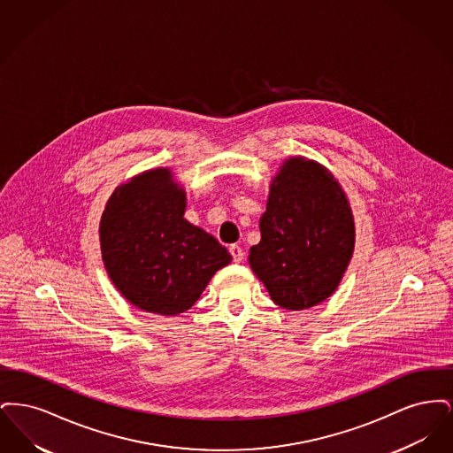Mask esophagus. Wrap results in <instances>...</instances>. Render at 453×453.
Here are the masks:
<instances>
[{"mask_svg":"<svg viewBox=\"0 0 453 453\" xmlns=\"http://www.w3.org/2000/svg\"><path fill=\"white\" fill-rule=\"evenodd\" d=\"M229 251H231V255H233V259H234L236 263H241V261H242V258H244V253H242L241 246H237V244H233V246L229 248Z\"/></svg>","mask_w":453,"mask_h":453,"instance_id":"obj_1","label":"esophagus"}]
</instances>
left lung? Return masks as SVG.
I'll list each match as a JSON object with an SVG mask.
<instances>
[{
    "label": "left lung",
    "mask_w": 453,
    "mask_h": 453,
    "mask_svg": "<svg viewBox=\"0 0 453 453\" xmlns=\"http://www.w3.org/2000/svg\"><path fill=\"white\" fill-rule=\"evenodd\" d=\"M259 231L250 265L277 305L302 311L336 290L353 255L355 224L345 192L319 163H283Z\"/></svg>",
    "instance_id": "1"
}]
</instances>
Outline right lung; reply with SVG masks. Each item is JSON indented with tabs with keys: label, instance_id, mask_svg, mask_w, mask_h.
<instances>
[{
	"label": "right lung",
	"instance_id": "obj_1",
	"mask_svg": "<svg viewBox=\"0 0 453 453\" xmlns=\"http://www.w3.org/2000/svg\"><path fill=\"white\" fill-rule=\"evenodd\" d=\"M185 192L165 168L119 187L100 222L108 277L135 307L176 316L188 311L233 257L185 214Z\"/></svg>",
	"mask_w": 453,
	"mask_h": 453
}]
</instances>
